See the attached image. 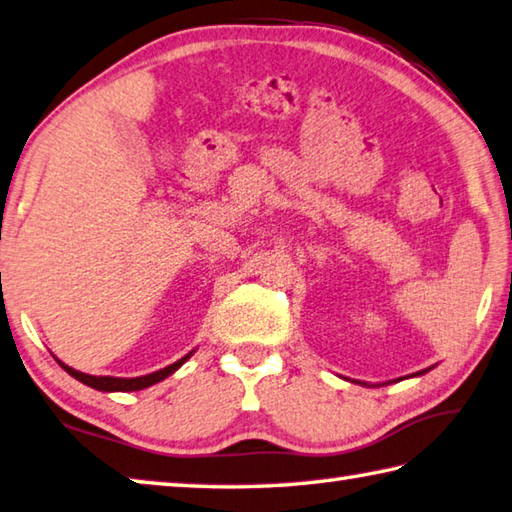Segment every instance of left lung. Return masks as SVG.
Here are the masks:
<instances>
[{
  "instance_id": "left-lung-1",
  "label": "left lung",
  "mask_w": 512,
  "mask_h": 512,
  "mask_svg": "<svg viewBox=\"0 0 512 512\" xmlns=\"http://www.w3.org/2000/svg\"><path fill=\"white\" fill-rule=\"evenodd\" d=\"M425 371H430V369H423V371H418V374H412V376H421V374H425ZM401 380V378H398ZM362 385H367V383H362Z\"/></svg>"
}]
</instances>
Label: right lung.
<instances>
[{
    "instance_id": "1",
    "label": "right lung",
    "mask_w": 512,
    "mask_h": 512,
    "mask_svg": "<svg viewBox=\"0 0 512 512\" xmlns=\"http://www.w3.org/2000/svg\"><path fill=\"white\" fill-rule=\"evenodd\" d=\"M194 351H190V353H185V356L181 358V360H176V362H172V365H167V367H163V369H159V371H154V374H147V376H136V378H116V376H91V374H82V371H78V369H73V367H69V365H64L62 360H58L60 362V367L67 371L69 376H73L76 380H80V383H85L87 387H94V389H98V392H138V389H145V387H152V385H156V383H161V380H165L167 376L170 374H174L176 369H179L185 360H188L190 356H192Z\"/></svg>"
}]
</instances>
